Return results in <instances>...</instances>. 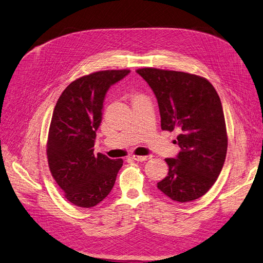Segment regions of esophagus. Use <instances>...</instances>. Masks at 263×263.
<instances>
[{"label": "esophagus", "instance_id": "esophagus-1", "mask_svg": "<svg viewBox=\"0 0 263 263\" xmlns=\"http://www.w3.org/2000/svg\"><path fill=\"white\" fill-rule=\"evenodd\" d=\"M132 158L134 160H136V161H146L148 159H151L152 156H137V155H133Z\"/></svg>", "mask_w": 263, "mask_h": 263}]
</instances>
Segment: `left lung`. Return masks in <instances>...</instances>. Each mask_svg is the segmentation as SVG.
I'll list each match as a JSON object with an SVG mask.
<instances>
[{
	"mask_svg": "<svg viewBox=\"0 0 263 263\" xmlns=\"http://www.w3.org/2000/svg\"><path fill=\"white\" fill-rule=\"evenodd\" d=\"M159 106L161 129L177 130L180 152L165 159L168 176L157 187L170 199L189 202L205 195L223 167L228 135L223 109L212 84L195 74L138 68Z\"/></svg>",
	"mask_w": 263,
	"mask_h": 263,
	"instance_id": "obj_1",
	"label": "left lung"
}]
</instances>
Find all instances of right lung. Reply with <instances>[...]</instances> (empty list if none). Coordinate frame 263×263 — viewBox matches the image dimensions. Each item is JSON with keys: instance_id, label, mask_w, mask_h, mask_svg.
<instances>
[{"instance_id": "obj_1", "label": "right lung", "mask_w": 263, "mask_h": 263, "mask_svg": "<svg viewBox=\"0 0 263 263\" xmlns=\"http://www.w3.org/2000/svg\"><path fill=\"white\" fill-rule=\"evenodd\" d=\"M130 72L107 69L84 75L63 90L53 111L46 143L49 172L66 199L91 208L114 187L123 159L94 155L106 91Z\"/></svg>"}]
</instances>
